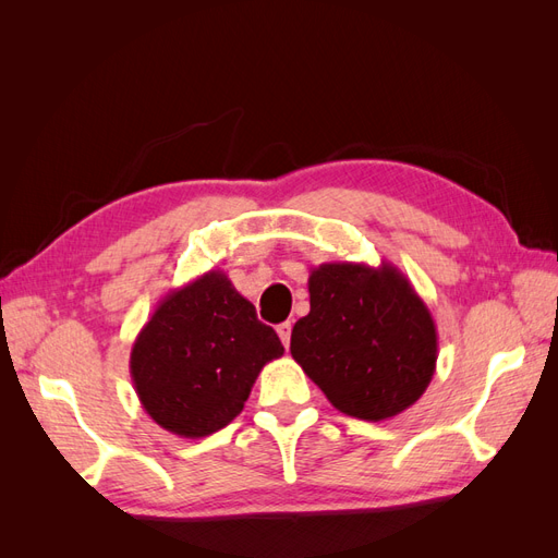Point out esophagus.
<instances>
[{
	"label": "esophagus",
	"mask_w": 558,
	"mask_h": 558,
	"mask_svg": "<svg viewBox=\"0 0 558 558\" xmlns=\"http://www.w3.org/2000/svg\"><path fill=\"white\" fill-rule=\"evenodd\" d=\"M291 330H293L291 320H283V324L277 326V332H279V337H281V342H283L286 349H289V344H291Z\"/></svg>",
	"instance_id": "obj_1"
}]
</instances>
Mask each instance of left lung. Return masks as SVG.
Here are the masks:
<instances>
[{
    "instance_id": "left-lung-1",
    "label": "left lung",
    "mask_w": 558,
    "mask_h": 558,
    "mask_svg": "<svg viewBox=\"0 0 558 558\" xmlns=\"http://www.w3.org/2000/svg\"><path fill=\"white\" fill-rule=\"evenodd\" d=\"M307 286L291 353L332 408L363 421L412 408L435 375L437 328L410 279L386 260L324 263Z\"/></svg>"
}]
</instances>
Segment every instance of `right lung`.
I'll list each match as a JSON object with an SVG mask.
<instances>
[{"mask_svg": "<svg viewBox=\"0 0 558 558\" xmlns=\"http://www.w3.org/2000/svg\"><path fill=\"white\" fill-rule=\"evenodd\" d=\"M283 356L277 332L221 269L167 293L130 351L146 414L179 437H207L244 410L260 369Z\"/></svg>", "mask_w": 558, "mask_h": 558, "instance_id": "1", "label": "right lung"}]
</instances>
